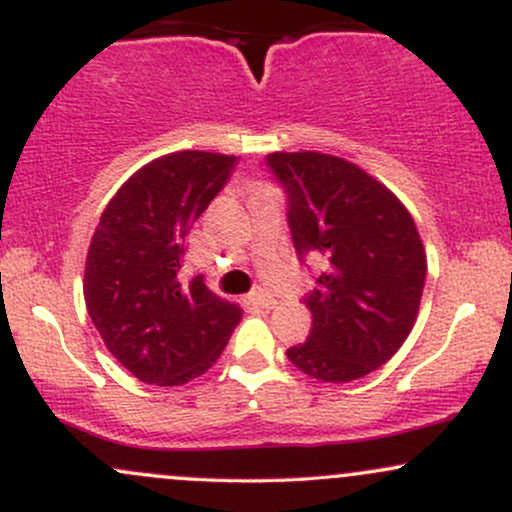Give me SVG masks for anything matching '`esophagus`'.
Returning a JSON list of instances; mask_svg holds the SVG:
<instances>
[{"instance_id":"obj_1","label":"esophagus","mask_w":512,"mask_h":512,"mask_svg":"<svg viewBox=\"0 0 512 512\" xmlns=\"http://www.w3.org/2000/svg\"><path fill=\"white\" fill-rule=\"evenodd\" d=\"M250 305H255V308H264V310H272L276 308V298L269 296L267 291H252L250 293Z\"/></svg>"}]
</instances>
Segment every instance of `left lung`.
<instances>
[{
  "instance_id": "obj_1",
  "label": "left lung",
  "mask_w": 512,
  "mask_h": 512,
  "mask_svg": "<svg viewBox=\"0 0 512 512\" xmlns=\"http://www.w3.org/2000/svg\"><path fill=\"white\" fill-rule=\"evenodd\" d=\"M267 163L289 192L298 255L325 267L305 298L308 339L286 356L325 383L363 378L397 354L419 315L426 250L416 223L395 192L346 158L274 151Z\"/></svg>"
}]
</instances>
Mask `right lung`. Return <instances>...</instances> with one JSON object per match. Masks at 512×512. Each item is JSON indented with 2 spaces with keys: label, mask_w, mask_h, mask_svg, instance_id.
<instances>
[{
  "label": "right lung",
  "mask_w": 512,
  "mask_h": 512,
  "mask_svg": "<svg viewBox=\"0 0 512 512\" xmlns=\"http://www.w3.org/2000/svg\"><path fill=\"white\" fill-rule=\"evenodd\" d=\"M236 156L175 151L122 182L88 245L84 301L103 344L134 378L185 385L214 366L243 315L199 274L180 284L185 236Z\"/></svg>",
  "instance_id": "add662e5"
}]
</instances>
